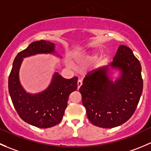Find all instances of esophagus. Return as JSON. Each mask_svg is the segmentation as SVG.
Here are the masks:
<instances>
[{
    "label": "esophagus",
    "instance_id": "34e87169",
    "mask_svg": "<svg viewBox=\"0 0 151 151\" xmlns=\"http://www.w3.org/2000/svg\"><path fill=\"white\" fill-rule=\"evenodd\" d=\"M82 84H83V81H82V80H79L78 81H77V88H78V89L80 88V86H82Z\"/></svg>",
    "mask_w": 151,
    "mask_h": 151
}]
</instances>
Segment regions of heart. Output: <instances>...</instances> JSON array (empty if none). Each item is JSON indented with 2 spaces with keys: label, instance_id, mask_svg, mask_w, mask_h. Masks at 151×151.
Listing matches in <instances>:
<instances>
[{
  "label": "heart",
  "instance_id": "b5f03b06",
  "mask_svg": "<svg viewBox=\"0 0 151 151\" xmlns=\"http://www.w3.org/2000/svg\"><path fill=\"white\" fill-rule=\"evenodd\" d=\"M97 55H98L97 52H95V53L91 54V55H88V56L86 57V58H87V59H89V60H93V59H96V57H97Z\"/></svg>",
  "mask_w": 151,
  "mask_h": 151
}]
</instances>
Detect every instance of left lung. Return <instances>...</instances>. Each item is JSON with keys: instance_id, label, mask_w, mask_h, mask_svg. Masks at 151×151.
I'll list each match as a JSON object with an SVG mask.
<instances>
[{"instance_id": "left-lung-1", "label": "left lung", "mask_w": 151, "mask_h": 151, "mask_svg": "<svg viewBox=\"0 0 151 151\" xmlns=\"http://www.w3.org/2000/svg\"><path fill=\"white\" fill-rule=\"evenodd\" d=\"M121 71L114 83L108 77V66ZM142 67L132 50L119 46L110 65L89 71L80 88L88 119L93 125L112 128L131 117L142 93Z\"/></svg>"}]
</instances>
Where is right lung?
Instances as JSON below:
<instances>
[{"mask_svg":"<svg viewBox=\"0 0 151 151\" xmlns=\"http://www.w3.org/2000/svg\"><path fill=\"white\" fill-rule=\"evenodd\" d=\"M55 52V44L46 40L35 41L17 54L9 76V92L20 117L27 123L40 128H48L62 120L68 96L77 88V77L65 79L55 72L52 83L43 92L26 93L20 83L19 69L23 58L37 54Z\"/></svg>","mask_w":151,"mask_h":151,"instance_id":"1","label":"right lung"}]
</instances>
